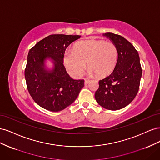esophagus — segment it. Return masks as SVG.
<instances>
[{
	"instance_id": "esophagus-1",
	"label": "esophagus",
	"mask_w": 160,
	"mask_h": 160,
	"mask_svg": "<svg viewBox=\"0 0 160 160\" xmlns=\"http://www.w3.org/2000/svg\"><path fill=\"white\" fill-rule=\"evenodd\" d=\"M90 82V80H88V79H85V85H88L89 83Z\"/></svg>"
}]
</instances>
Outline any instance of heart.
Wrapping results in <instances>:
<instances>
[{
	"label": "heart",
	"instance_id": "b5f03b06",
	"mask_svg": "<svg viewBox=\"0 0 160 160\" xmlns=\"http://www.w3.org/2000/svg\"><path fill=\"white\" fill-rule=\"evenodd\" d=\"M118 59L117 47L112 42L89 39L77 42L72 51L65 53L63 62L67 70L75 77H80L86 67L88 74L105 77L114 70Z\"/></svg>",
	"mask_w": 160,
	"mask_h": 160
}]
</instances>
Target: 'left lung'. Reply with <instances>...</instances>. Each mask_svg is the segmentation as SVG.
<instances>
[{
	"label": "left lung",
	"mask_w": 160,
	"mask_h": 160,
	"mask_svg": "<svg viewBox=\"0 0 160 160\" xmlns=\"http://www.w3.org/2000/svg\"><path fill=\"white\" fill-rule=\"evenodd\" d=\"M117 47L118 59L113 71L99 81L95 98L101 107L109 110H119L126 107L136 96L142 70L138 52L122 36L106 32Z\"/></svg>",
	"instance_id": "1"
}]
</instances>
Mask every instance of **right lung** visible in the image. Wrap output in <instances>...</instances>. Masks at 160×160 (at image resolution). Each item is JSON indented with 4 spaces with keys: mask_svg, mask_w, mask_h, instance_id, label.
<instances>
[{
    "mask_svg": "<svg viewBox=\"0 0 160 160\" xmlns=\"http://www.w3.org/2000/svg\"><path fill=\"white\" fill-rule=\"evenodd\" d=\"M80 35H51L43 38L28 53L25 77L28 92L41 108L57 112L74 102L84 80L72 79L63 65L65 50ZM52 62L48 68L47 60Z\"/></svg>",
    "mask_w": 160,
    "mask_h": 160,
    "instance_id": "right-lung-1",
    "label": "right lung"
}]
</instances>
